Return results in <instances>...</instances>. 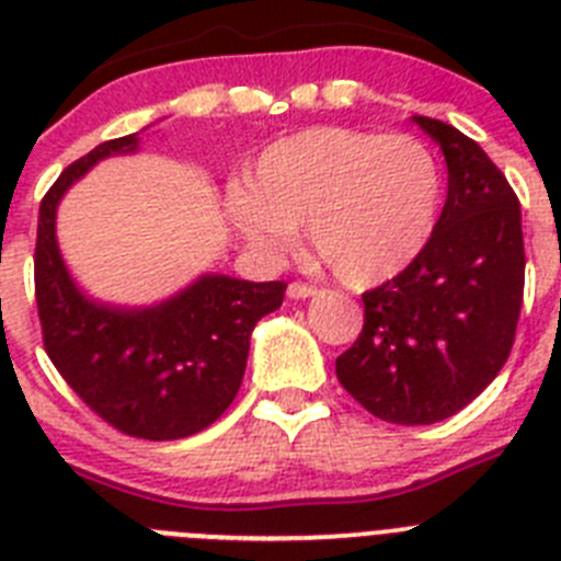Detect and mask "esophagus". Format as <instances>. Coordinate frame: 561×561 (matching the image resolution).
Masks as SVG:
<instances>
[{
  "instance_id": "1",
  "label": "esophagus",
  "mask_w": 561,
  "mask_h": 561,
  "mask_svg": "<svg viewBox=\"0 0 561 561\" xmlns=\"http://www.w3.org/2000/svg\"><path fill=\"white\" fill-rule=\"evenodd\" d=\"M286 295H289L291 300H306V297L317 295V286L314 284H304V280H291L289 289H286Z\"/></svg>"
}]
</instances>
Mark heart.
<instances>
[{"label":"heart","mask_w":561,"mask_h":561,"mask_svg":"<svg viewBox=\"0 0 561 561\" xmlns=\"http://www.w3.org/2000/svg\"><path fill=\"white\" fill-rule=\"evenodd\" d=\"M440 171L410 134L314 126L272 142L252 191H227V216L266 252H286L309 227L317 257L351 286L408 270L435 232Z\"/></svg>","instance_id":"1"}]
</instances>
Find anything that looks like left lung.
Listing matches in <instances>:
<instances>
[{"label": "left lung", "mask_w": 561, "mask_h": 561, "mask_svg": "<svg viewBox=\"0 0 561 561\" xmlns=\"http://www.w3.org/2000/svg\"><path fill=\"white\" fill-rule=\"evenodd\" d=\"M449 168L447 205L408 270L362 295L365 323L336 379L376 419L435 424L489 388L512 354L525 289L519 199L483 148L413 117Z\"/></svg>", "instance_id": "1"}]
</instances>
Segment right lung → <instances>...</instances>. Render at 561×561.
Masks as SVG:
<instances>
[{
	"instance_id": "1",
	"label": "right lung",
	"mask_w": 561,
	"mask_h": 561,
	"mask_svg": "<svg viewBox=\"0 0 561 561\" xmlns=\"http://www.w3.org/2000/svg\"><path fill=\"white\" fill-rule=\"evenodd\" d=\"M134 148V134L103 142L44 193L33 255L38 320L44 351L92 413L131 438L176 440L230 408L252 329L284 304L286 284L205 275L153 309H112L83 297L58 252L56 207L98 160Z\"/></svg>"
}]
</instances>
